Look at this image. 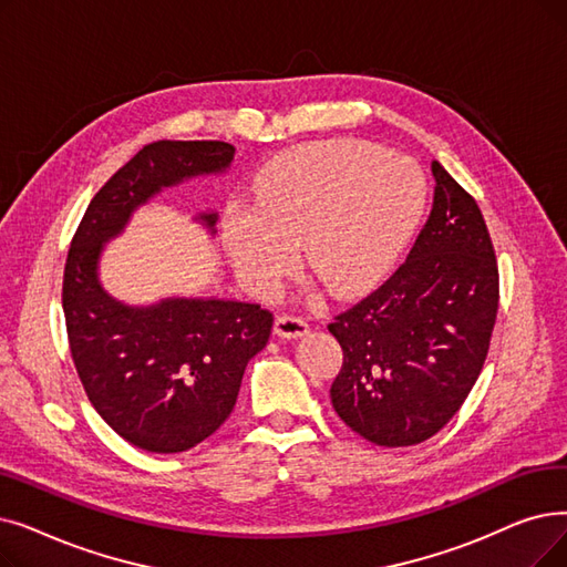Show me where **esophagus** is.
I'll return each mask as SVG.
<instances>
[{"label": "esophagus", "mask_w": 567, "mask_h": 567, "mask_svg": "<svg viewBox=\"0 0 567 567\" xmlns=\"http://www.w3.org/2000/svg\"><path fill=\"white\" fill-rule=\"evenodd\" d=\"M274 331H276V336H280V338H303V336H308L310 327H308L306 319H301V317L280 315V317L276 319Z\"/></svg>", "instance_id": "1"}]
</instances>
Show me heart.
<instances>
[{
  "mask_svg": "<svg viewBox=\"0 0 567 567\" xmlns=\"http://www.w3.org/2000/svg\"><path fill=\"white\" fill-rule=\"evenodd\" d=\"M426 208V178L410 157L361 141L291 147L255 183L252 208L229 210L223 240L236 274L259 297L303 264L336 297L380 285Z\"/></svg>",
  "mask_w": 567,
  "mask_h": 567,
  "instance_id": "heart-1",
  "label": "heart"
}]
</instances>
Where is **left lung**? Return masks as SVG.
<instances>
[{
  "label": "left lung",
  "mask_w": 567,
  "mask_h": 567,
  "mask_svg": "<svg viewBox=\"0 0 567 567\" xmlns=\"http://www.w3.org/2000/svg\"><path fill=\"white\" fill-rule=\"evenodd\" d=\"M433 210L405 264L329 324L342 348L340 420L382 447L424 442L477 382L498 312L496 252L477 202L440 162Z\"/></svg>",
  "instance_id": "8db88e82"
}]
</instances>
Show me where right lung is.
<instances>
[{"label": "right lung", "instance_id": "right-lung-1", "mask_svg": "<svg viewBox=\"0 0 567 567\" xmlns=\"http://www.w3.org/2000/svg\"><path fill=\"white\" fill-rule=\"evenodd\" d=\"M234 153L225 141L145 145L94 194L71 240L62 308L73 363L102 420L145 452H187L227 422L274 315L215 297L122 303L104 289L100 259L136 208L164 187L225 174ZM194 219L215 234L217 213L202 210Z\"/></svg>", "mask_w": 567, "mask_h": 567}]
</instances>
